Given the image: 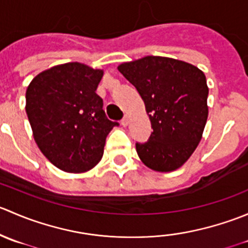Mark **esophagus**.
Segmentation results:
<instances>
[{
    "mask_svg": "<svg viewBox=\"0 0 248 248\" xmlns=\"http://www.w3.org/2000/svg\"><path fill=\"white\" fill-rule=\"evenodd\" d=\"M121 124H122V126H124V127L128 126V124H129V116H127V115H126V116H124V119H122Z\"/></svg>",
    "mask_w": 248,
    "mask_h": 248,
    "instance_id": "obj_1",
    "label": "esophagus"
}]
</instances>
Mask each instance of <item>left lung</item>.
Wrapping results in <instances>:
<instances>
[{"instance_id":"left-lung-1","label":"left lung","mask_w":248,"mask_h":248,"mask_svg":"<svg viewBox=\"0 0 248 248\" xmlns=\"http://www.w3.org/2000/svg\"><path fill=\"white\" fill-rule=\"evenodd\" d=\"M117 69L136 86L154 129L146 142L136 144L139 158L155 171L176 170L197 149L206 124L205 74L193 64L162 56L124 62Z\"/></svg>"}]
</instances>
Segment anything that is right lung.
Masks as SVG:
<instances>
[{"instance_id": "add662e5", "label": "right lung", "mask_w": 248, "mask_h": 248, "mask_svg": "<svg viewBox=\"0 0 248 248\" xmlns=\"http://www.w3.org/2000/svg\"><path fill=\"white\" fill-rule=\"evenodd\" d=\"M103 69L79 62L57 64L32 79L26 114L42 154L66 172L89 171L103 157L106 138L117 122L107 119L96 93Z\"/></svg>"}]
</instances>
